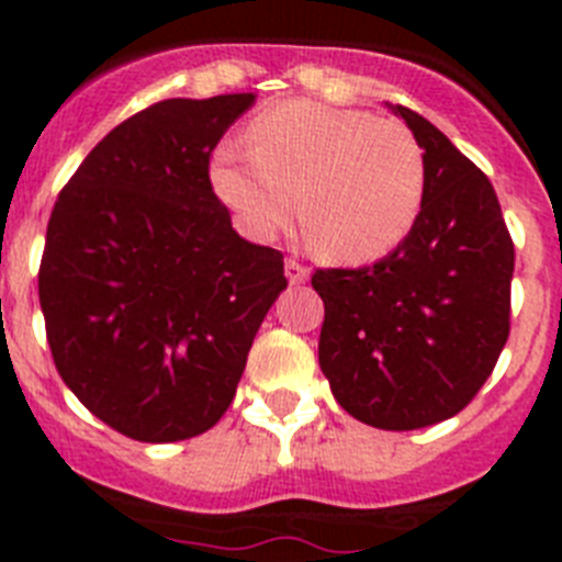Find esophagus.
<instances>
[{
    "label": "esophagus",
    "mask_w": 562,
    "mask_h": 562,
    "mask_svg": "<svg viewBox=\"0 0 562 562\" xmlns=\"http://www.w3.org/2000/svg\"><path fill=\"white\" fill-rule=\"evenodd\" d=\"M284 272H286V281H290V284H306V281H310V270H306L304 265H297L295 258H290V261H286Z\"/></svg>",
    "instance_id": "1"
}]
</instances>
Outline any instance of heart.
Here are the masks:
<instances>
[{"mask_svg": "<svg viewBox=\"0 0 562 562\" xmlns=\"http://www.w3.org/2000/svg\"><path fill=\"white\" fill-rule=\"evenodd\" d=\"M247 143L213 151L211 186L252 238L295 222L335 265H369L408 238L425 202V154L400 121L284 101L256 114Z\"/></svg>", "mask_w": 562, "mask_h": 562, "instance_id": "obj_1", "label": "heart"}]
</instances>
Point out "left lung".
<instances>
[{"label":"left lung","instance_id":"8db88e82","mask_svg":"<svg viewBox=\"0 0 562 562\" xmlns=\"http://www.w3.org/2000/svg\"><path fill=\"white\" fill-rule=\"evenodd\" d=\"M425 151V202L408 238L360 270H317V362L355 419L428 428L459 414L509 337L515 247L484 173L422 114L389 103Z\"/></svg>","mask_w":562,"mask_h":562}]
</instances>
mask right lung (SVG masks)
Here are the masks:
<instances>
[{"mask_svg": "<svg viewBox=\"0 0 562 562\" xmlns=\"http://www.w3.org/2000/svg\"><path fill=\"white\" fill-rule=\"evenodd\" d=\"M250 92L168 98L98 143L58 193L38 301L67 389L137 441L211 430L258 326L286 290L284 256L252 245L207 162Z\"/></svg>", "mask_w": 562, "mask_h": 562, "instance_id": "obj_1", "label": "right lung"}]
</instances>
